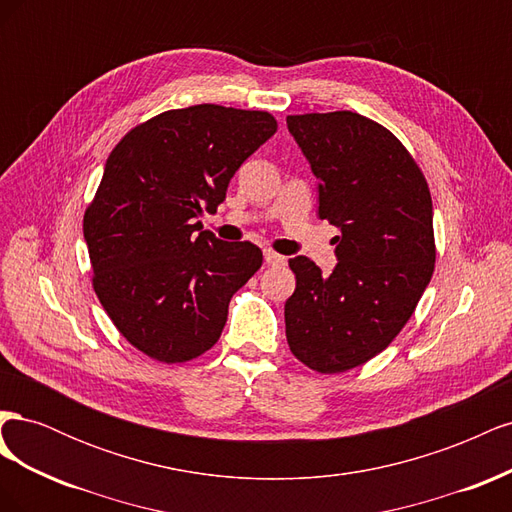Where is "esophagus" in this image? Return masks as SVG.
<instances>
[{
  "label": "esophagus",
  "mask_w": 512,
  "mask_h": 512,
  "mask_svg": "<svg viewBox=\"0 0 512 512\" xmlns=\"http://www.w3.org/2000/svg\"><path fill=\"white\" fill-rule=\"evenodd\" d=\"M265 262H267V265H271V267L286 265V256L277 254V252H273V250H265Z\"/></svg>",
  "instance_id": "esophagus-1"
}]
</instances>
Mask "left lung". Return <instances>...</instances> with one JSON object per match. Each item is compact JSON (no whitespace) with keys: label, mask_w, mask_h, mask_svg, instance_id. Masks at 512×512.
<instances>
[{"label":"left lung","mask_w":512,"mask_h":512,"mask_svg":"<svg viewBox=\"0 0 512 512\" xmlns=\"http://www.w3.org/2000/svg\"><path fill=\"white\" fill-rule=\"evenodd\" d=\"M286 123L320 181V220L342 230L331 275L290 258L286 339L309 369L339 374L389 346L423 297L436 262L431 194L408 149L376 121L335 111Z\"/></svg>","instance_id":"left-lung-1"}]
</instances>
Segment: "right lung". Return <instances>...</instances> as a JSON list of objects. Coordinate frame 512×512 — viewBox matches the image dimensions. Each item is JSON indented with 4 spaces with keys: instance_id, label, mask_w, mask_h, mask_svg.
<instances>
[{
    "instance_id": "right-lung-1",
    "label": "right lung",
    "mask_w": 512,
    "mask_h": 512,
    "mask_svg": "<svg viewBox=\"0 0 512 512\" xmlns=\"http://www.w3.org/2000/svg\"><path fill=\"white\" fill-rule=\"evenodd\" d=\"M277 132L265 111L196 104L130 130L106 160L83 235L108 318L151 359L183 363L218 342L228 303L262 265L250 241L203 230L239 166Z\"/></svg>"
}]
</instances>
